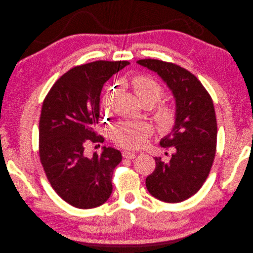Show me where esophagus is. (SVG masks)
<instances>
[{"instance_id":"esophagus-1","label":"esophagus","mask_w":253,"mask_h":253,"mask_svg":"<svg viewBox=\"0 0 253 253\" xmlns=\"http://www.w3.org/2000/svg\"><path fill=\"white\" fill-rule=\"evenodd\" d=\"M123 158L127 160H134L136 158V153L131 151H123Z\"/></svg>"}]
</instances>
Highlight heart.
I'll return each instance as SVG.
<instances>
[{
    "mask_svg": "<svg viewBox=\"0 0 253 253\" xmlns=\"http://www.w3.org/2000/svg\"><path fill=\"white\" fill-rule=\"evenodd\" d=\"M129 84L136 93L138 100L142 104H150L152 106L162 98L164 93V89L161 84L149 76H135L129 80ZM115 94V87H110L105 91L101 100L102 109L110 110V108L113 105ZM174 117V109L172 106L168 104L161 105L155 110V118L161 126L166 127L171 126ZM149 134V126L142 122H124L115 126L112 129V138L118 145L130 149L141 147L146 142Z\"/></svg>",
    "mask_w": 253,
    "mask_h": 253,
    "instance_id": "obj_1",
    "label": "heart"
}]
</instances>
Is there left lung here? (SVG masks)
<instances>
[{
	"label": "left lung",
	"mask_w": 253,
	"mask_h": 253,
	"mask_svg": "<svg viewBox=\"0 0 253 253\" xmlns=\"http://www.w3.org/2000/svg\"><path fill=\"white\" fill-rule=\"evenodd\" d=\"M137 63L164 80L176 105L174 126L160 142L172 154L168 161L154 158L146 187L160 201L180 203L198 192L213 165L217 141L213 101L200 80L180 66L151 58Z\"/></svg>",
	"instance_id": "1"
}]
</instances>
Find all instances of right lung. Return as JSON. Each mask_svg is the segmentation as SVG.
<instances>
[{"label": "right lung", "instance_id": "obj_1", "mask_svg": "<svg viewBox=\"0 0 253 253\" xmlns=\"http://www.w3.org/2000/svg\"><path fill=\"white\" fill-rule=\"evenodd\" d=\"M129 63L97 61L68 71L51 87L42 105L39 155L56 194L79 209L99 207L112 194V175L122 153L103 147L85 154V143H103L94 127L100 118L104 83Z\"/></svg>", "mask_w": 253, "mask_h": 253}]
</instances>
